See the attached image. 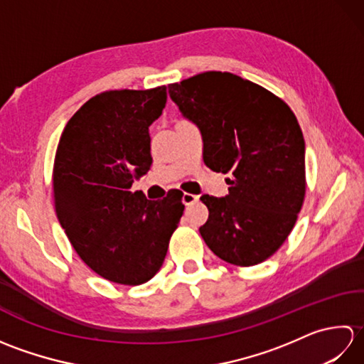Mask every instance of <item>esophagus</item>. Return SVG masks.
<instances>
[{
	"instance_id": "34e87169",
	"label": "esophagus",
	"mask_w": 364,
	"mask_h": 364,
	"mask_svg": "<svg viewBox=\"0 0 364 364\" xmlns=\"http://www.w3.org/2000/svg\"><path fill=\"white\" fill-rule=\"evenodd\" d=\"M198 196H196V194H189V192H184L183 194V203L186 205V206H191V205H194L196 202H198Z\"/></svg>"
}]
</instances>
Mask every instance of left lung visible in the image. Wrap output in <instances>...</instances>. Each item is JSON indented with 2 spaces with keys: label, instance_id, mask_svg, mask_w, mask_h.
<instances>
[{
  "label": "left lung",
  "instance_id": "left-lung-1",
  "mask_svg": "<svg viewBox=\"0 0 364 364\" xmlns=\"http://www.w3.org/2000/svg\"><path fill=\"white\" fill-rule=\"evenodd\" d=\"M170 98L203 136V161L231 173L228 196H203L200 235L230 264H259L280 249L305 200V141L280 97L228 72L168 84Z\"/></svg>",
  "mask_w": 364,
  "mask_h": 364
}]
</instances>
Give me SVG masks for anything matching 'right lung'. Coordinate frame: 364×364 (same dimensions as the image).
Wrapping results in <instances>:
<instances>
[{"label": "right lung", "mask_w": 364, "mask_h": 364, "mask_svg": "<svg viewBox=\"0 0 364 364\" xmlns=\"http://www.w3.org/2000/svg\"><path fill=\"white\" fill-rule=\"evenodd\" d=\"M167 87L106 90L67 122L53 166L59 223L80 258L106 280L137 286L158 274L183 215L181 191L161 202L129 191L153 162L149 127Z\"/></svg>", "instance_id": "obj_1"}]
</instances>
